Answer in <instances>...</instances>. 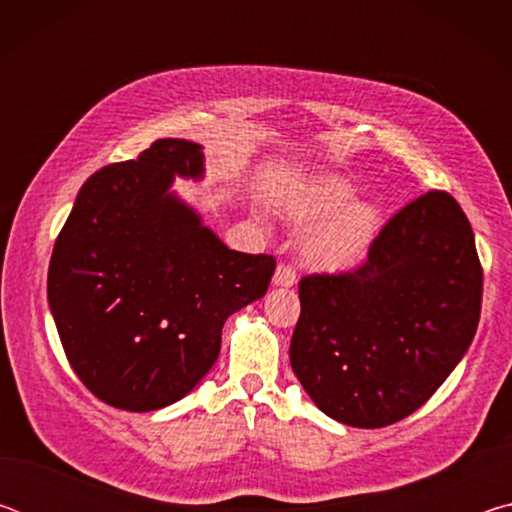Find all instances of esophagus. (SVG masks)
<instances>
[{"mask_svg":"<svg viewBox=\"0 0 512 512\" xmlns=\"http://www.w3.org/2000/svg\"><path fill=\"white\" fill-rule=\"evenodd\" d=\"M296 284V271H293L291 266L287 264H280L275 268V275H273V287H284L289 289Z\"/></svg>","mask_w":512,"mask_h":512,"instance_id":"1","label":"esophagus"}]
</instances>
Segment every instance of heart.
<instances>
[{
    "label": "heart",
    "instance_id": "obj_1",
    "mask_svg": "<svg viewBox=\"0 0 512 512\" xmlns=\"http://www.w3.org/2000/svg\"><path fill=\"white\" fill-rule=\"evenodd\" d=\"M357 189L339 173H311L282 198V210L293 223L309 225L300 241V257L318 273L352 271L375 246L381 232V210L359 201Z\"/></svg>",
    "mask_w": 512,
    "mask_h": 512
}]
</instances>
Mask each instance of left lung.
I'll list each match as a JSON object with an SVG mask.
<instances>
[{
  "mask_svg": "<svg viewBox=\"0 0 512 512\" xmlns=\"http://www.w3.org/2000/svg\"><path fill=\"white\" fill-rule=\"evenodd\" d=\"M298 289V381L332 420L377 429L418 411L461 363L483 273L461 205L429 192L386 223L357 271L302 277Z\"/></svg>",
  "mask_w": 512,
  "mask_h": 512,
  "instance_id": "1",
  "label": "left lung"
}]
</instances>
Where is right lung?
<instances>
[{
  "label": "right lung",
  "mask_w": 512,
  "mask_h": 512,
  "mask_svg": "<svg viewBox=\"0 0 512 512\" xmlns=\"http://www.w3.org/2000/svg\"><path fill=\"white\" fill-rule=\"evenodd\" d=\"M201 183L203 146L158 140L94 173L51 255L47 298L79 379L115 409L158 411L192 393L228 316L264 298L271 255L230 250L173 180Z\"/></svg>",
  "instance_id": "add662e5"
}]
</instances>
